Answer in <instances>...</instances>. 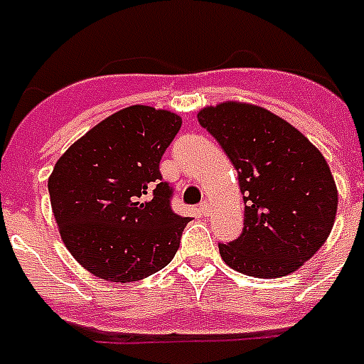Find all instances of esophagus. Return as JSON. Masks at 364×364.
Wrapping results in <instances>:
<instances>
[{
    "label": "esophagus",
    "instance_id": "esophagus-1",
    "mask_svg": "<svg viewBox=\"0 0 364 364\" xmlns=\"http://www.w3.org/2000/svg\"><path fill=\"white\" fill-rule=\"evenodd\" d=\"M198 211L202 213V217H209V213H211V205H209V202H205V200H203V202L198 205Z\"/></svg>",
    "mask_w": 364,
    "mask_h": 364
}]
</instances>
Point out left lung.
Wrapping results in <instances>:
<instances>
[{"mask_svg": "<svg viewBox=\"0 0 364 364\" xmlns=\"http://www.w3.org/2000/svg\"><path fill=\"white\" fill-rule=\"evenodd\" d=\"M237 170L245 226L218 245L232 269L256 279L294 273L329 237L338 192L327 161L295 127L262 106L223 102L198 112Z\"/></svg>", "mask_w": 364, "mask_h": 364, "instance_id": "left-lung-1", "label": "left lung"}]
</instances>
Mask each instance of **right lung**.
<instances>
[{
	"label": "right lung",
	"instance_id": "obj_1",
	"mask_svg": "<svg viewBox=\"0 0 364 364\" xmlns=\"http://www.w3.org/2000/svg\"><path fill=\"white\" fill-rule=\"evenodd\" d=\"M181 117L129 106L100 121L59 156L50 202L65 247L91 274L134 282L166 267L191 217L172 211L161 159Z\"/></svg>",
	"mask_w": 364,
	"mask_h": 364
}]
</instances>
